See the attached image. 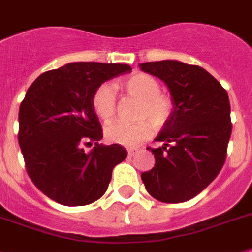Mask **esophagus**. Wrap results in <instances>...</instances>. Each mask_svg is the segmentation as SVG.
Instances as JSON below:
<instances>
[{
	"label": "esophagus",
	"instance_id": "1",
	"mask_svg": "<svg viewBox=\"0 0 252 252\" xmlns=\"http://www.w3.org/2000/svg\"><path fill=\"white\" fill-rule=\"evenodd\" d=\"M136 152H138V148H128L127 149V153L130 157H132V156L136 155Z\"/></svg>",
	"mask_w": 252,
	"mask_h": 252
}]
</instances>
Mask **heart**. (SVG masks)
I'll return each instance as SVG.
<instances>
[{
  "instance_id": "1",
  "label": "heart",
  "mask_w": 252,
  "mask_h": 252,
  "mask_svg": "<svg viewBox=\"0 0 252 252\" xmlns=\"http://www.w3.org/2000/svg\"><path fill=\"white\" fill-rule=\"evenodd\" d=\"M117 86H122L126 93L140 100L138 116L140 118H149L156 127L163 126L171 116V99L159 94V84L149 74H134L128 77L127 80L122 81ZM116 103V86L111 82L101 84L94 91L91 97L94 112L103 121H109L113 117ZM104 132L105 138L112 143L135 147L152 134V124L148 120H141L138 122L116 121L108 125Z\"/></svg>"
}]
</instances>
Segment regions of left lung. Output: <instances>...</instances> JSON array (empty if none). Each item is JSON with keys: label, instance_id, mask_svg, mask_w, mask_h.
Masks as SVG:
<instances>
[{"label": "left lung", "instance_id": "8db88e82", "mask_svg": "<svg viewBox=\"0 0 252 252\" xmlns=\"http://www.w3.org/2000/svg\"><path fill=\"white\" fill-rule=\"evenodd\" d=\"M145 73L165 82L172 112L151 149L155 167L141 174L145 189L166 203L186 202L218 176L225 162L232 132L228 94L198 65L178 60L139 64Z\"/></svg>", "mask_w": 252, "mask_h": 252}]
</instances>
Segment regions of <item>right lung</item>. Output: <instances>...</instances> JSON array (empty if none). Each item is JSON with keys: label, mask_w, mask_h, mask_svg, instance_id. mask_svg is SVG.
Here are the masks:
<instances>
[{"label": "right lung", "mask_w": 252, "mask_h": 252, "mask_svg": "<svg viewBox=\"0 0 252 252\" xmlns=\"http://www.w3.org/2000/svg\"><path fill=\"white\" fill-rule=\"evenodd\" d=\"M130 70L127 64L77 62L45 72L29 86L19 109V145L29 178L55 202H95L126 158L120 144L97 143L103 128L91 97L105 81ZM93 141L95 147L85 152Z\"/></svg>", "instance_id": "1"}]
</instances>
